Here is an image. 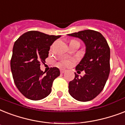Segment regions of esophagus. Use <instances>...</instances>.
Listing matches in <instances>:
<instances>
[{
	"label": "esophagus",
	"mask_w": 125,
	"mask_h": 125,
	"mask_svg": "<svg viewBox=\"0 0 125 125\" xmlns=\"http://www.w3.org/2000/svg\"><path fill=\"white\" fill-rule=\"evenodd\" d=\"M60 71H61V73H64V72H66V70L64 69H61V70H60Z\"/></svg>",
	"instance_id": "esophagus-1"
}]
</instances>
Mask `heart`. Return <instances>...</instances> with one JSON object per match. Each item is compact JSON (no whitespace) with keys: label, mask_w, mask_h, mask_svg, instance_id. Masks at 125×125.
Returning <instances> with one entry per match:
<instances>
[{"label":"heart","mask_w":125,"mask_h":125,"mask_svg":"<svg viewBox=\"0 0 125 125\" xmlns=\"http://www.w3.org/2000/svg\"><path fill=\"white\" fill-rule=\"evenodd\" d=\"M72 63V61L70 60H64L62 61L59 63V65H64V66H69Z\"/></svg>","instance_id":"obj_1"}]
</instances>
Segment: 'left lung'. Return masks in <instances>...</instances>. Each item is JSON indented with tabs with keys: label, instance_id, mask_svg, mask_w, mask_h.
Wrapping results in <instances>:
<instances>
[{
	"label": "left lung",
	"instance_id": "1",
	"mask_svg": "<svg viewBox=\"0 0 125 125\" xmlns=\"http://www.w3.org/2000/svg\"><path fill=\"white\" fill-rule=\"evenodd\" d=\"M67 35L80 38L85 45V53L76 70L85 71L83 76L75 78L68 84L70 94L81 102L91 100L99 94L110 74V49L99 32L85 30Z\"/></svg>",
	"mask_w": 125,
	"mask_h": 125
}]
</instances>
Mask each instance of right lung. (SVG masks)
<instances>
[{"instance_id":"right-lung-1","label":"right lung","mask_w":125,"mask_h":125,"mask_svg":"<svg viewBox=\"0 0 125 125\" xmlns=\"http://www.w3.org/2000/svg\"><path fill=\"white\" fill-rule=\"evenodd\" d=\"M60 37L31 31L15 42L10 61L11 71L18 90L29 99L39 100L51 93L53 82L60 75L59 69L51 68L45 73L40 66L48 57L50 46Z\"/></svg>"}]
</instances>
